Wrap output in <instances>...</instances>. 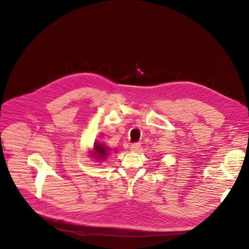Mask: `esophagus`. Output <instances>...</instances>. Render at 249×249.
Returning <instances> with one entry per match:
<instances>
[{"instance_id": "esophagus-1", "label": "esophagus", "mask_w": 249, "mask_h": 249, "mask_svg": "<svg viewBox=\"0 0 249 249\" xmlns=\"http://www.w3.org/2000/svg\"><path fill=\"white\" fill-rule=\"evenodd\" d=\"M140 148H141V144H140V143H133V144L130 146V150H131L132 152H138Z\"/></svg>"}]
</instances>
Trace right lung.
Listing matches in <instances>:
<instances>
[{
    "instance_id": "right-lung-1",
    "label": "right lung",
    "mask_w": 249,
    "mask_h": 249,
    "mask_svg": "<svg viewBox=\"0 0 249 249\" xmlns=\"http://www.w3.org/2000/svg\"><path fill=\"white\" fill-rule=\"evenodd\" d=\"M92 154H93L94 157H96V159L104 160L105 158L108 156V154H109V150L107 149V147H105L104 144L95 143V145H94V152Z\"/></svg>"
}]
</instances>
